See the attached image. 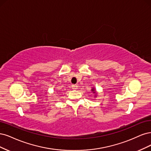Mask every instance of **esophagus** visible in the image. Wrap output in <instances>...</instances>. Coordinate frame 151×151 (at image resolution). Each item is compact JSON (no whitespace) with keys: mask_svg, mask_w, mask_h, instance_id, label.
<instances>
[{"mask_svg":"<svg viewBox=\"0 0 151 151\" xmlns=\"http://www.w3.org/2000/svg\"><path fill=\"white\" fill-rule=\"evenodd\" d=\"M71 87H72V89H73V90H76L78 88V86L76 85H73Z\"/></svg>","mask_w":151,"mask_h":151,"instance_id":"obj_1","label":"esophagus"}]
</instances>
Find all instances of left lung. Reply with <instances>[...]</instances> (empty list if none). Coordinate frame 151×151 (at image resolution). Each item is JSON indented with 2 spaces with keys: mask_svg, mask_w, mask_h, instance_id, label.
I'll return each mask as SVG.
<instances>
[{
  "mask_svg": "<svg viewBox=\"0 0 151 151\" xmlns=\"http://www.w3.org/2000/svg\"><path fill=\"white\" fill-rule=\"evenodd\" d=\"M91 91H93V93H95V89H92V90H91Z\"/></svg>",
  "mask_w": 151,
  "mask_h": 151,
  "instance_id": "8db88e82",
  "label": "left lung"
}]
</instances>
